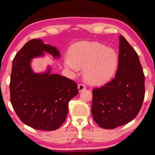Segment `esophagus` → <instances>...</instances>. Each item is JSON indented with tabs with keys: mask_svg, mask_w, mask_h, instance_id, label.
Masks as SVG:
<instances>
[{
	"mask_svg": "<svg viewBox=\"0 0 155 155\" xmlns=\"http://www.w3.org/2000/svg\"><path fill=\"white\" fill-rule=\"evenodd\" d=\"M85 89H86L85 85H83V84H79V85H78V90L80 91V92L83 90H85Z\"/></svg>",
	"mask_w": 155,
	"mask_h": 155,
	"instance_id": "34e87169",
	"label": "esophagus"
}]
</instances>
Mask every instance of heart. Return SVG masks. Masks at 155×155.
<instances>
[{
  "instance_id": "b5f03b06",
  "label": "heart",
  "mask_w": 155,
  "mask_h": 155,
  "mask_svg": "<svg viewBox=\"0 0 155 155\" xmlns=\"http://www.w3.org/2000/svg\"><path fill=\"white\" fill-rule=\"evenodd\" d=\"M65 66L73 72L83 68L85 79L92 85H101L113 78L118 65V55L114 49L96 41L74 44L64 59Z\"/></svg>"
}]
</instances>
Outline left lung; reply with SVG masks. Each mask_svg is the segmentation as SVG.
<instances>
[{
    "label": "left lung",
    "mask_w": 155,
    "mask_h": 155,
    "mask_svg": "<svg viewBox=\"0 0 155 155\" xmlns=\"http://www.w3.org/2000/svg\"><path fill=\"white\" fill-rule=\"evenodd\" d=\"M144 77L139 56L120 35L118 65L114 78L92 91L91 114L100 127L114 129L135 118L145 95Z\"/></svg>",
    "instance_id": "left-lung-1"
}]
</instances>
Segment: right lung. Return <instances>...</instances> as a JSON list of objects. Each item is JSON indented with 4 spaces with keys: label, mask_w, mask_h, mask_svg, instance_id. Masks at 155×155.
<instances>
[{
    "label": "right lung",
    "mask_w": 155,
    "mask_h": 155,
    "mask_svg": "<svg viewBox=\"0 0 155 155\" xmlns=\"http://www.w3.org/2000/svg\"><path fill=\"white\" fill-rule=\"evenodd\" d=\"M47 52L60 57L56 47L44 44L40 39L26 43L15 54L10 79V100L13 108L24 124L37 130L51 131L61 127L68 112V103L78 91L74 81L45 72L35 73L31 59Z\"/></svg>",
    "instance_id": "1"
}]
</instances>
